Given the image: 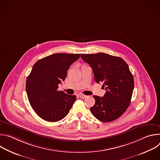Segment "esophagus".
I'll return each mask as SVG.
<instances>
[{"label": "esophagus", "mask_w": 160, "mask_h": 160, "mask_svg": "<svg viewBox=\"0 0 160 160\" xmlns=\"http://www.w3.org/2000/svg\"><path fill=\"white\" fill-rule=\"evenodd\" d=\"M79 97L80 98H82V99H84V98H87V96H85V95H83V94H79Z\"/></svg>", "instance_id": "obj_1"}]
</instances>
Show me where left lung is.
<instances>
[{
	"label": "left lung",
	"mask_w": 160,
	"mask_h": 160,
	"mask_svg": "<svg viewBox=\"0 0 160 160\" xmlns=\"http://www.w3.org/2000/svg\"><path fill=\"white\" fill-rule=\"evenodd\" d=\"M81 58L92 68L95 81L103 82L106 90L104 97L93 96L96 102L91 112L103 122L118 119L129 106L134 87L128 64L120 57L102 52L81 54Z\"/></svg>",
	"instance_id": "8db88e82"
}]
</instances>
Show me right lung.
<instances>
[{
	"label": "right lung",
	"instance_id": "obj_1",
	"mask_svg": "<svg viewBox=\"0 0 160 160\" xmlns=\"http://www.w3.org/2000/svg\"><path fill=\"white\" fill-rule=\"evenodd\" d=\"M79 58L80 54L57 53L34 64L27 78L26 90L32 108L43 120L58 122L69 112L77 97L59 91L58 85Z\"/></svg>",
	"mask_w": 160,
	"mask_h": 160
}]
</instances>
